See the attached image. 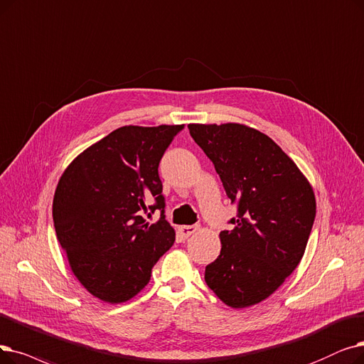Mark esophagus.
Masks as SVG:
<instances>
[{"instance_id": "34e87169", "label": "esophagus", "mask_w": 364, "mask_h": 364, "mask_svg": "<svg viewBox=\"0 0 364 364\" xmlns=\"http://www.w3.org/2000/svg\"><path fill=\"white\" fill-rule=\"evenodd\" d=\"M198 230V226H180L178 232L183 238H188V236L193 235Z\"/></svg>"}]
</instances>
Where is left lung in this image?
Masks as SVG:
<instances>
[{
    "label": "left lung",
    "instance_id": "left-lung-1",
    "mask_svg": "<svg viewBox=\"0 0 364 364\" xmlns=\"http://www.w3.org/2000/svg\"><path fill=\"white\" fill-rule=\"evenodd\" d=\"M238 207L233 228L220 232V256L205 282L230 308L269 297L302 260L315 218L314 191L278 144L240 123L188 124Z\"/></svg>",
    "mask_w": 364,
    "mask_h": 364
}]
</instances>
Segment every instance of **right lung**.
<instances>
[{"instance_id": "add662e5", "label": "right lung", "mask_w": 364, "mask_h": 364, "mask_svg": "<svg viewBox=\"0 0 364 364\" xmlns=\"http://www.w3.org/2000/svg\"><path fill=\"white\" fill-rule=\"evenodd\" d=\"M184 124L122 126L78 154L62 173L53 223L71 271L95 297L122 304L143 290L176 241L165 220L159 162ZM155 203L153 204L152 202ZM156 209L161 218H144Z\"/></svg>"}]
</instances>
